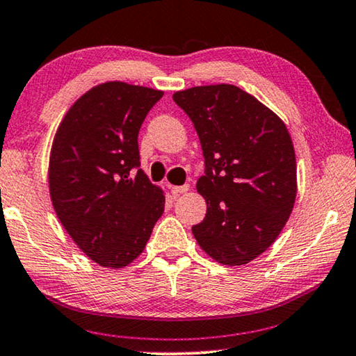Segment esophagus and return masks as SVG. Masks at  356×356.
<instances>
[{"label": "esophagus", "instance_id": "34e87169", "mask_svg": "<svg viewBox=\"0 0 356 356\" xmlns=\"http://www.w3.org/2000/svg\"><path fill=\"white\" fill-rule=\"evenodd\" d=\"M170 189H172L173 195H179V194L188 193V191H189V184H183V186H170Z\"/></svg>", "mask_w": 356, "mask_h": 356}]
</instances>
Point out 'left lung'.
<instances>
[{"label":"left lung","instance_id":"left-lung-1","mask_svg":"<svg viewBox=\"0 0 356 356\" xmlns=\"http://www.w3.org/2000/svg\"><path fill=\"white\" fill-rule=\"evenodd\" d=\"M199 135L207 200L193 226L200 248L226 266H242L275 242L296 200V156L286 125L248 92L231 84L175 92Z\"/></svg>","mask_w":356,"mask_h":356}]
</instances>
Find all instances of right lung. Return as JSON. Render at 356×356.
I'll use <instances>...</instances> for the list:
<instances>
[{
  "label": "right lung",
  "instance_id": "1",
  "mask_svg": "<svg viewBox=\"0 0 356 356\" xmlns=\"http://www.w3.org/2000/svg\"><path fill=\"white\" fill-rule=\"evenodd\" d=\"M163 92L119 81L90 89L70 108L54 138L49 191L60 222L103 267L138 256L165 207L140 168L138 132Z\"/></svg>",
  "mask_w": 356,
  "mask_h": 356
}]
</instances>
